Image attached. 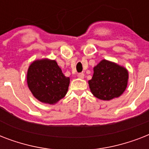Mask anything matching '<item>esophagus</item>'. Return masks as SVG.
<instances>
[{
	"instance_id": "obj_1",
	"label": "esophagus",
	"mask_w": 149,
	"mask_h": 149,
	"mask_svg": "<svg viewBox=\"0 0 149 149\" xmlns=\"http://www.w3.org/2000/svg\"><path fill=\"white\" fill-rule=\"evenodd\" d=\"M77 77H79V79H84V72H80V73H78Z\"/></svg>"
}]
</instances>
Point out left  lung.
Returning a JSON list of instances; mask_svg holds the SVG:
<instances>
[{"mask_svg": "<svg viewBox=\"0 0 149 149\" xmlns=\"http://www.w3.org/2000/svg\"><path fill=\"white\" fill-rule=\"evenodd\" d=\"M128 72L123 66L103 59L93 68V75L88 84L91 93L100 100H110L125 92Z\"/></svg>", "mask_w": 149, "mask_h": 149, "instance_id": "1", "label": "left lung"}]
</instances>
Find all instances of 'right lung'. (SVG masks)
Wrapping results in <instances>:
<instances>
[{"label": "right lung", "mask_w": 149, "mask_h": 149, "mask_svg": "<svg viewBox=\"0 0 149 149\" xmlns=\"http://www.w3.org/2000/svg\"><path fill=\"white\" fill-rule=\"evenodd\" d=\"M27 83L36 99L54 104L65 96L70 78L65 77L56 61L43 58L34 61L29 65Z\"/></svg>", "instance_id": "add662e5"}]
</instances>
